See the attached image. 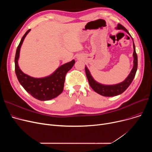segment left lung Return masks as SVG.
Returning <instances> with one entry per match:
<instances>
[{
  "mask_svg": "<svg viewBox=\"0 0 152 152\" xmlns=\"http://www.w3.org/2000/svg\"><path fill=\"white\" fill-rule=\"evenodd\" d=\"M116 29H123L125 31L127 34H129L130 35L128 31H127L123 25H121V24H118ZM133 48H134V52H133L134 66L129 76H127V78L122 83L115 84V85L101 84L94 80V78L92 77V76L90 73L89 70L87 69L86 66L85 67V71H86L87 78L88 79L89 83L91 87H92V89L95 92H96L99 94L105 97H113L122 94L127 89V87L130 86V84L132 82L137 69V55L136 52H135V47L134 41H133Z\"/></svg>",
  "mask_w": 152,
  "mask_h": 152,
  "instance_id": "1",
  "label": "left lung"
}]
</instances>
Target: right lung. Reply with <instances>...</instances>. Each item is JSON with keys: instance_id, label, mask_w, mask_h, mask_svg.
I'll use <instances>...</instances> for the list:
<instances>
[{"instance_id": "obj_1", "label": "right lung", "mask_w": 152, "mask_h": 152, "mask_svg": "<svg viewBox=\"0 0 152 152\" xmlns=\"http://www.w3.org/2000/svg\"><path fill=\"white\" fill-rule=\"evenodd\" d=\"M30 30L24 34L17 49L15 58V73L20 84L33 97L41 101L49 100L57 97L63 92L65 76L75 65V61L73 60L64 64L52 75L44 77L35 78L24 73L19 68L18 60L23 42Z\"/></svg>"}]
</instances>
